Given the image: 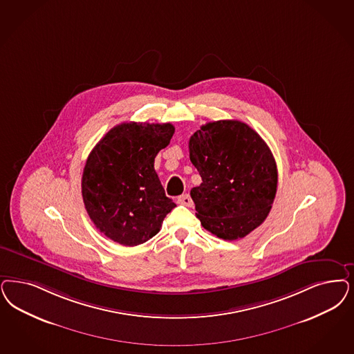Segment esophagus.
Returning <instances> with one entry per match:
<instances>
[{
	"mask_svg": "<svg viewBox=\"0 0 354 354\" xmlns=\"http://www.w3.org/2000/svg\"><path fill=\"white\" fill-rule=\"evenodd\" d=\"M178 204L185 205V207H192V205H194V201H192L191 196L188 195V194H185V195L180 196V197L178 198Z\"/></svg>",
	"mask_w": 354,
	"mask_h": 354,
	"instance_id": "esophagus-1",
	"label": "esophagus"
}]
</instances>
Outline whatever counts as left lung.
Wrapping results in <instances>:
<instances>
[{
    "mask_svg": "<svg viewBox=\"0 0 354 354\" xmlns=\"http://www.w3.org/2000/svg\"><path fill=\"white\" fill-rule=\"evenodd\" d=\"M188 147L203 180L191 197L204 229L235 241L260 226L277 191V166L266 141L245 122L220 120L196 131Z\"/></svg>",
    "mask_w": 354,
    "mask_h": 354,
    "instance_id": "1",
    "label": "left lung"
}]
</instances>
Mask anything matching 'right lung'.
I'll return each mask as SVG.
<instances>
[{"label": "right lung", "mask_w": 354, "mask_h": 354, "mask_svg": "<svg viewBox=\"0 0 354 354\" xmlns=\"http://www.w3.org/2000/svg\"><path fill=\"white\" fill-rule=\"evenodd\" d=\"M174 132L170 122H122L88 154L82 174L86 210L97 230L113 242L145 243L176 207L154 170V158Z\"/></svg>", "instance_id": "obj_1"}]
</instances>
